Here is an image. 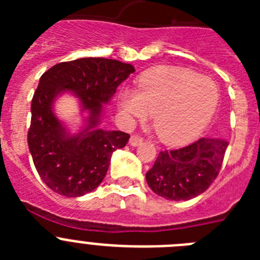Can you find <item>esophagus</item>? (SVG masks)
Masks as SVG:
<instances>
[{
  "instance_id": "1",
  "label": "esophagus",
  "mask_w": 260,
  "mask_h": 260,
  "mask_svg": "<svg viewBox=\"0 0 260 260\" xmlns=\"http://www.w3.org/2000/svg\"><path fill=\"white\" fill-rule=\"evenodd\" d=\"M142 142H143V138H142L141 135H132V137H130V141H128V143L135 147V146H139V144H142Z\"/></svg>"
}]
</instances>
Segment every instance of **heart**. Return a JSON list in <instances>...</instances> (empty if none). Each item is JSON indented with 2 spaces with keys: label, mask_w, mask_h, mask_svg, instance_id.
I'll return each mask as SVG.
<instances>
[{
  "label": "heart",
  "mask_w": 260,
  "mask_h": 260,
  "mask_svg": "<svg viewBox=\"0 0 260 260\" xmlns=\"http://www.w3.org/2000/svg\"><path fill=\"white\" fill-rule=\"evenodd\" d=\"M219 89L210 78L182 68L150 71L139 79L138 91L125 89L121 107L130 118L144 121L153 113V127L165 143L189 141L210 122Z\"/></svg>",
  "instance_id": "heart-1"
}]
</instances>
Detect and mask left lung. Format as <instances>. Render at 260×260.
Instances as JSON below:
<instances>
[{"label": "left lung", "mask_w": 260, "mask_h": 260, "mask_svg": "<svg viewBox=\"0 0 260 260\" xmlns=\"http://www.w3.org/2000/svg\"><path fill=\"white\" fill-rule=\"evenodd\" d=\"M228 144L219 138H201L189 146L161 151L146 173L147 183L169 201L195 198L217 177Z\"/></svg>", "instance_id": "left-lung-1"}]
</instances>
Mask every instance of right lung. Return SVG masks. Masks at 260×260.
Returning a JSON list of instances; mask_svg holds the SVG:
<instances>
[{
    "mask_svg": "<svg viewBox=\"0 0 260 260\" xmlns=\"http://www.w3.org/2000/svg\"><path fill=\"white\" fill-rule=\"evenodd\" d=\"M134 71L130 63L88 57L57 63L41 75L32 98L27 142L39 176L54 192L77 198L103 182L112 153L130 138L99 127L103 104ZM63 90L75 93L82 111L89 113L84 130L74 136L52 112V103Z\"/></svg>",
    "mask_w": 260,
    "mask_h": 260,
    "instance_id": "add662e5",
    "label": "right lung"
}]
</instances>
